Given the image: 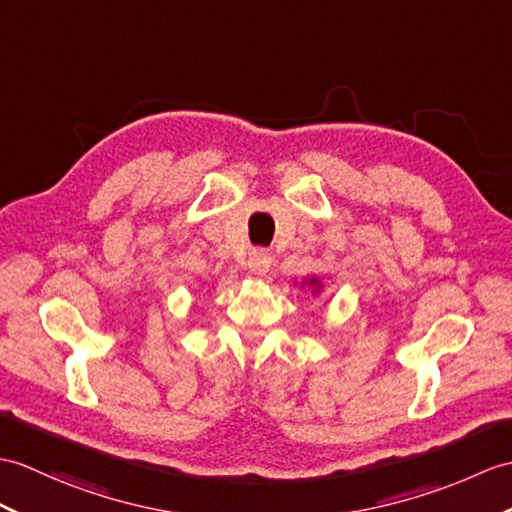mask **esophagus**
<instances>
[{
    "label": "esophagus",
    "instance_id": "1",
    "mask_svg": "<svg viewBox=\"0 0 512 512\" xmlns=\"http://www.w3.org/2000/svg\"><path fill=\"white\" fill-rule=\"evenodd\" d=\"M272 266V259L266 251H253L251 257H248V272H251L253 277H264L266 272Z\"/></svg>",
    "mask_w": 512,
    "mask_h": 512
}]
</instances>
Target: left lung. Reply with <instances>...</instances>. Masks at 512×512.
<instances>
[{
	"mask_svg": "<svg viewBox=\"0 0 512 512\" xmlns=\"http://www.w3.org/2000/svg\"><path fill=\"white\" fill-rule=\"evenodd\" d=\"M301 288H310L314 296H318L320 292H323V281H320L318 277H307V279H301Z\"/></svg>",
	"mask_w": 512,
	"mask_h": 512,
	"instance_id": "8db88e82",
	"label": "left lung"
}]
</instances>
